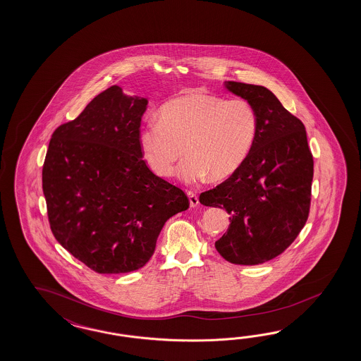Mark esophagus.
I'll return each instance as SVG.
<instances>
[{
	"instance_id": "obj_1",
	"label": "esophagus",
	"mask_w": 361,
	"mask_h": 361,
	"mask_svg": "<svg viewBox=\"0 0 361 361\" xmlns=\"http://www.w3.org/2000/svg\"><path fill=\"white\" fill-rule=\"evenodd\" d=\"M188 194V197H189V202H190V207H197L198 206V203H200V200H198V195L192 192V190H188L186 192Z\"/></svg>"
}]
</instances>
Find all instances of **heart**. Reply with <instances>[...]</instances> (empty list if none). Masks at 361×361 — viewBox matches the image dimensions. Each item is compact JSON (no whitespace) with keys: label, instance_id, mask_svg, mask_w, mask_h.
Listing matches in <instances>:
<instances>
[{"label":"heart","instance_id":"1","mask_svg":"<svg viewBox=\"0 0 361 361\" xmlns=\"http://www.w3.org/2000/svg\"><path fill=\"white\" fill-rule=\"evenodd\" d=\"M258 115L246 99L192 92L167 102L158 117L147 118L140 132L142 157L160 177H171L176 163L186 183L210 175L215 180L233 175L255 146Z\"/></svg>","mask_w":361,"mask_h":361}]
</instances>
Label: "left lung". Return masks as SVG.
<instances>
[{"instance_id":"1","label":"left lung","mask_w":361,"mask_h":361,"mask_svg":"<svg viewBox=\"0 0 361 361\" xmlns=\"http://www.w3.org/2000/svg\"><path fill=\"white\" fill-rule=\"evenodd\" d=\"M224 86L255 106L258 132L244 164L201 194L200 202L231 215L227 232L215 243L224 259L264 264L283 253L307 223L313 157L304 123L269 88L232 80Z\"/></svg>"}]
</instances>
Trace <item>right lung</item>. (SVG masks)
<instances>
[{
  "label": "right lung",
  "instance_id": "add662e5",
  "mask_svg": "<svg viewBox=\"0 0 361 361\" xmlns=\"http://www.w3.org/2000/svg\"><path fill=\"white\" fill-rule=\"evenodd\" d=\"M149 100L112 86L52 134L43 193L56 240L99 274L138 270L164 223L189 207L186 194L142 159L140 128Z\"/></svg>",
  "mask_w": 361,
  "mask_h": 361
}]
</instances>
